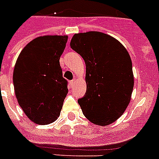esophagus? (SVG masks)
I'll return each instance as SVG.
<instances>
[{
  "label": "esophagus",
  "mask_w": 159,
  "mask_h": 159,
  "mask_svg": "<svg viewBox=\"0 0 159 159\" xmlns=\"http://www.w3.org/2000/svg\"><path fill=\"white\" fill-rule=\"evenodd\" d=\"M75 80H73V81H70V82H69V83H70V86H72V87H73V86H74V84H75Z\"/></svg>",
  "instance_id": "esophagus-1"
}]
</instances>
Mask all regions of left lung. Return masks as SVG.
Wrapping results in <instances>:
<instances>
[{
    "instance_id": "1",
    "label": "left lung",
    "mask_w": 159,
    "mask_h": 159,
    "mask_svg": "<svg viewBox=\"0 0 159 159\" xmlns=\"http://www.w3.org/2000/svg\"><path fill=\"white\" fill-rule=\"evenodd\" d=\"M70 47L86 63V92L77 101L83 115L97 125L112 124L127 108L134 86L128 51L112 36L98 31L75 34Z\"/></svg>"
}]
</instances>
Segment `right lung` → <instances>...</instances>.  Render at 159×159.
I'll return each mask as SVG.
<instances>
[{
	"instance_id": "1",
	"label": "right lung",
	"mask_w": 159,
	"mask_h": 159,
	"mask_svg": "<svg viewBox=\"0 0 159 159\" xmlns=\"http://www.w3.org/2000/svg\"><path fill=\"white\" fill-rule=\"evenodd\" d=\"M67 35H44L30 41L18 56L13 74L18 104L37 125H48L60 116L68 93L60 57Z\"/></svg>"
}]
</instances>
